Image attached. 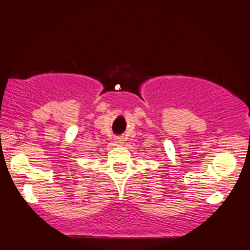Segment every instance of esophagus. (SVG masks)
Here are the masks:
<instances>
[{"label": "esophagus", "instance_id": "34e87169", "mask_svg": "<svg viewBox=\"0 0 250 250\" xmlns=\"http://www.w3.org/2000/svg\"><path fill=\"white\" fill-rule=\"evenodd\" d=\"M123 138L122 137H118V138H116L115 139V142H116V144H117V145H122V144H123Z\"/></svg>", "mask_w": 250, "mask_h": 250}]
</instances>
